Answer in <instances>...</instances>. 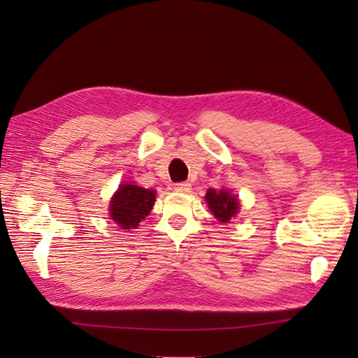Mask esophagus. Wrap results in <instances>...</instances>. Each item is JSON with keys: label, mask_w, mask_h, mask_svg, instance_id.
I'll use <instances>...</instances> for the list:
<instances>
[{"label": "esophagus", "mask_w": 358, "mask_h": 358, "mask_svg": "<svg viewBox=\"0 0 358 358\" xmlns=\"http://www.w3.org/2000/svg\"><path fill=\"white\" fill-rule=\"evenodd\" d=\"M173 189H175V192L187 194L189 191H191V183H186V181H183V183H177V185H173Z\"/></svg>", "instance_id": "34e87169"}]
</instances>
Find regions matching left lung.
Wrapping results in <instances>:
<instances>
[{"mask_svg":"<svg viewBox=\"0 0 358 358\" xmlns=\"http://www.w3.org/2000/svg\"><path fill=\"white\" fill-rule=\"evenodd\" d=\"M206 203L218 222L227 223L232 217L238 214L240 209V203H238V195L231 194V191H226V189H220V191H215V189H208L206 192Z\"/></svg>","mask_w":358,"mask_h":358,"instance_id":"1","label":"left lung"}]
</instances>
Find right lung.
Returning <instances> with one entry per match:
<instances>
[{
    "label": "right lung",
    "instance_id": "obj_1",
    "mask_svg": "<svg viewBox=\"0 0 358 358\" xmlns=\"http://www.w3.org/2000/svg\"><path fill=\"white\" fill-rule=\"evenodd\" d=\"M155 204L154 189H144L136 185H120L109 204L110 220L121 229H136L141 220L149 215Z\"/></svg>",
    "mask_w": 358,
    "mask_h": 358
}]
</instances>
